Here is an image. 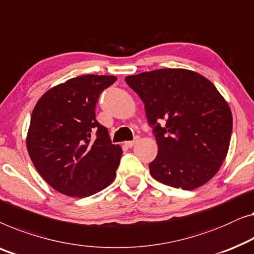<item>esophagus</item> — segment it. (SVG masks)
Listing matches in <instances>:
<instances>
[{
	"instance_id": "34e87169",
	"label": "esophagus",
	"mask_w": 254,
	"mask_h": 254,
	"mask_svg": "<svg viewBox=\"0 0 254 254\" xmlns=\"http://www.w3.org/2000/svg\"><path fill=\"white\" fill-rule=\"evenodd\" d=\"M139 139V136L136 135L135 138L133 139V141H128V142H125V145L128 146V148H131V146L135 145V143H137V141Z\"/></svg>"
}]
</instances>
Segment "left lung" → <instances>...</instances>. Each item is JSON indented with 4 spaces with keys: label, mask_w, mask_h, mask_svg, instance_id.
Listing matches in <instances>:
<instances>
[{
    "label": "left lung",
    "mask_w": 254,
    "mask_h": 254,
    "mask_svg": "<svg viewBox=\"0 0 254 254\" xmlns=\"http://www.w3.org/2000/svg\"><path fill=\"white\" fill-rule=\"evenodd\" d=\"M144 103L158 144L150 174L164 185L192 190L216 174L227 156L233 116L214 84L183 68L126 76Z\"/></svg>",
    "instance_id": "obj_1"
}]
</instances>
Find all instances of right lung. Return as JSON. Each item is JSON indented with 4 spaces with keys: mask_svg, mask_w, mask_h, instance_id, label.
<instances>
[{
    "mask_svg": "<svg viewBox=\"0 0 254 254\" xmlns=\"http://www.w3.org/2000/svg\"><path fill=\"white\" fill-rule=\"evenodd\" d=\"M112 75L87 74L51 88L36 103L27 150L36 171L58 192L88 197L111 185L123 150L95 117Z\"/></svg>",
    "mask_w": 254,
    "mask_h": 254,
    "instance_id": "obj_1",
    "label": "right lung"
}]
</instances>
